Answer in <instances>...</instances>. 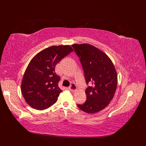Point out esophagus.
<instances>
[{"instance_id":"obj_1","label":"esophagus","mask_w":146,"mask_h":146,"mask_svg":"<svg viewBox=\"0 0 146 146\" xmlns=\"http://www.w3.org/2000/svg\"><path fill=\"white\" fill-rule=\"evenodd\" d=\"M68 89L70 90L71 92H74L76 90H77V86L74 83H72V85H70V86L68 88Z\"/></svg>"}]
</instances>
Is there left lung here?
Wrapping results in <instances>:
<instances>
[{"label":"left lung","instance_id":"obj_1","mask_svg":"<svg viewBox=\"0 0 146 146\" xmlns=\"http://www.w3.org/2000/svg\"><path fill=\"white\" fill-rule=\"evenodd\" d=\"M80 58L86 82L91 86L86 89V101L79 108L88 113L103 110L112 100L117 87L116 69L106 54L89 44L72 45Z\"/></svg>","mask_w":146,"mask_h":146}]
</instances>
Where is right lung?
<instances>
[{"label":"right lung","instance_id":"obj_1","mask_svg":"<svg viewBox=\"0 0 146 146\" xmlns=\"http://www.w3.org/2000/svg\"><path fill=\"white\" fill-rule=\"evenodd\" d=\"M73 51L68 45L51 46L30 61L21 82L22 94L30 106L44 110L57 102L63 90L58 86L60 78L55 73V67Z\"/></svg>","mask_w":146,"mask_h":146}]
</instances>
